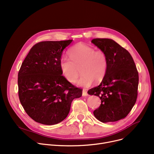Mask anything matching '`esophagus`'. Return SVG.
<instances>
[{
  "label": "esophagus",
  "mask_w": 154,
  "mask_h": 154,
  "mask_svg": "<svg viewBox=\"0 0 154 154\" xmlns=\"http://www.w3.org/2000/svg\"><path fill=\"white\" fill-rule=\"evenodd\" d=\"M88 95V93L86 92V90L83 89V93H82V96H87Z\"/></svg>",
  "instance_id": "34e87169"
}]
</instances>
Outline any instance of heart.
<instances>
[{"label": "heart", "instance_id": "b5f03b06", "mask_svg": "<svg viewBox=\"0 0 154 154\" xmlns=\"http://www.w3.org/2000/svg\"><path fill=\"white\" fill-rule=\"evenodd\" d=\"M68 55L70 59L61 57L59 65L62 75L69 83L76 82L79 69L83 75L77 82L79 86L88 88L94 81L99 83L103 79L108 66L107 57L103 51L78 43L69 50Z\"/></svg>", "mask_w": 154, "mask_h": 154}]
</instances>
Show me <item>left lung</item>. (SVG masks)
I'll use <instances>...</instances> for the list:
<instances>
[{
	"label": "left lung",
	"mask_w": 154,
	"mask_h": 154,
	"mask_svg": "<svg viewBox=\"0 0 154 154\" xmlns=\"http://www.w3.org/2000/svg\"><path fill=\"white\" fill-rule=\"evenodd\" d=\"M91 42L107 55L106 73L89 95L98 96L101 104L93 114L102 122H115L128 116L137 100L139 74L128 50L109 38H94Z\"/></svg>",
	"instance_id": "1"
}]
</instances>
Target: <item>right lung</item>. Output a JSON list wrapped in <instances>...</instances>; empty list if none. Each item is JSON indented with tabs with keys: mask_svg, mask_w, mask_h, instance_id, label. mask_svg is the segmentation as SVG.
Here are the masks:
<instances>
[{
	"mask_svg": "<svg viewBox=\"0 0 154 154\" xmlns=\"http://www.w3.org/2000/svg\"><path fill=\"white\" fill-rule=\"evenodd\" d=\"M46 41L35 44L18 74L19 96L31 118L45 125L57 124L69 114L72 101L82 96L81 89L62 76L60 60L72 42Z\"/></svg>",
	"mask_w": 154,
	"mask_h": 154,
	"instance_id": "obj_1",
	"label": "right lung"
}]
</instances>
